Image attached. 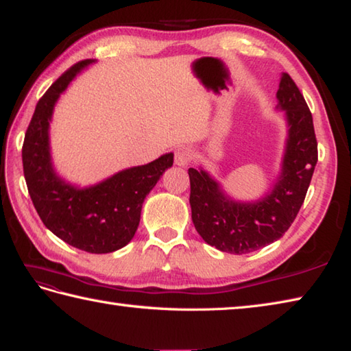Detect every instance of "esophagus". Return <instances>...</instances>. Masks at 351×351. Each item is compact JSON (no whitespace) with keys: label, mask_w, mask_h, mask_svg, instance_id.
Masks as SVG:
<instances>
[{"label":"esophagus","mask_w":351,"mask_h":351,"mask_svg":"<svg viewBox=\"0 0 351 351\" xmlns=\"http://www.w3.org/2000/svg\"><path fill=\"white\" fill-rule=\"evenodd\" d=\"M191 158H193V152H191L190 147H178L176 152H175V162L178 164L180 167H185L187 164L191 161Z\"/></svg>","instance_id":"esophagus-1"}]
</instances>
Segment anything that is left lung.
<instances>
[{
	"instance_id": "1",
	"label": "left lung",
	"mask_w": 351,
	"mask_h": 351,
	"mask_svg": "<svg viewBox=\"0 0 351 351\" xmlns=\"http://www.w3.org/2000/svg\"><path fill=\"white\" fill-rule=\"evenodd\" d=\"M277 109L285 111L287 138L281 170L265 196L236 201L202 167L189 169L191 221L205 242L219 251L248 254L276 242L297 217L318 161L313 119L298 86L281 74Z\"/></svg>"
}]
</instances>
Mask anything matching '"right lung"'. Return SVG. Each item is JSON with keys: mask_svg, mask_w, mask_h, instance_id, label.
I'll list each match as a JSON object with an SVG mask.
<instances>
[{"mask_svg": "<svg viewBox=\"0 0 351 351\" xmlns=\"http://www.w3.org/2000/svg\"><path fill=\"white\" fill-rule=\"evenodd\" d=\"M94 62L85 59L73 65L38 101L23 144V166L29 195L47 228L74 248L108 254L135 236L144 199L173 166V154L120 170L89 187H77L58 175L50 152L54 106L75 75Z\"/></svg>", "mask_w": 351, "mask_h": 351, "instance_id": "add662e5", "label": "right lung"}]
</instances>
